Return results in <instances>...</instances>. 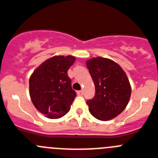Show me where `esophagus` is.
<instances>
[{
	"instance_id": "obj_1",
	"label": "esophagus",
	"mask_w": 158,
	"mask_h": 158,
	"mask_svg": "<svg viewBox=\"0 0 158 158\" xmlns=\"http://www.w3.org/2000/svg\"><path fill=\"white\" fill-rule=\"evenodd\" d=\"M77 95H82L83 94V91L81 90V91H77Z\"/></svg>"
}]
</instances>
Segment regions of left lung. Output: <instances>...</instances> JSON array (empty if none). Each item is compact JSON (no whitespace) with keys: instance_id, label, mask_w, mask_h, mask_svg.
Here are the masks:
<instances>
[{"instance_id":"obj_1","label":"left lung","mask_w":158,"mask_h":158,"mask_svg":"<svg viewBox=\"0 0 158 158\" xmlns=\"http://www.w3.org/2000/svg\"><path fill=\"white\" fill-rule=\"evenodd\" d=\"M86 65L96 89L94 97L87 100L89 112L99 120L112 119L126 108L131 97L127 74L116 62L102 57L88 60Z\"/></svg>"}]
</instances>
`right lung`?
Returning <instances> with one entry per match:
<instances>
[{
	"mask_svg": "<svg viewBox=\"0 0 158 158\" xmlns=\"http://www.w3.org/2000/svg\"><path fill=\"white\" fill-rule=\"evenodd\" d=\"M74 62L73 56H54L42 63L31 76V101L47 118H61L70 110L77 94L67 72Z\"/></svg>",
	"mask_w": 158,
	"mask_h": 158,
	"instance_id": "obj_1",
	"label": "right lung"
}]
</instances>
